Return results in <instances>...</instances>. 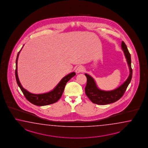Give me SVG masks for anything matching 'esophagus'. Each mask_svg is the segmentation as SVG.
Instances as JSON below:
<instances>
[{
  "mask_svg": "<svg viewBox=\"0 0 148 148\" xmlns=\"http://www.w3.org/2000/svg\"><path fill=\"white\" fill-rule=\"evenodd\" d=\"M83 71H84V68L82 66H79V67H77L75 70L76 73H77L82 72Z\"/></svg>",
  "mask_w": 148,
  "mask_h": 148,
  "instance_id": "34e87169",
  "label": "esophagus"
}]
</instances>
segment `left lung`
Wrapping results in <instances>:
<instances>
[{
	"label": "left lung",
	"instance_id": "1",
	"mask_svg": "<svg viewBox=\"0 0 148 148\" xmlns=\"http://www.w3.org/2000/svg\"><path fill=\"white\" fill-rule=\"evenodd\" d=\"M121 47L125 57L126 58L127 62L130 69V75L126 81L120 87L111 91L100 90L97 86L94 79L89 75L85 74L87 79V84L85 88V92L88 97L94 104L106 105L114 103L118 101L123 97L126 90L130 82L133 74V70L131 67L130 54L128 50L126 45L123 41L121 43Z\"/></svg>",
	"mask_w": 148,
	"mask_h": 148
}]
</instances>
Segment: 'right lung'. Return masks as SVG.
<instances>
[{
    "instance_id": "1",
    "label": "right lung",
    "mask_w": 148,
    "mask_h": 148,
    "mask_svg": "<svg viewBox=\"0 0 148 148\" xmlns=\"http://www.w3.org/2000/svg\"><path fill=\"white\" fill-rule=\"evenodd\" d=\"M21 49L18 52V54L17 55V57L16 59V69L15 73L18 85L21 89L22 92H23L26 99L33 104L37 106H45L47 105L52 104L57 102L61 98L64 90L65 89V86L66 83H67L69 80L74 76L75 75V73H71L65 76L62 79L60 82L58 83L57 86L54 88V89H53L50 92L41 94L30 93L22 87L21 83L20 82L18 75V59L20 52L21 51Z\"/></svg>"
}]
</instances>
